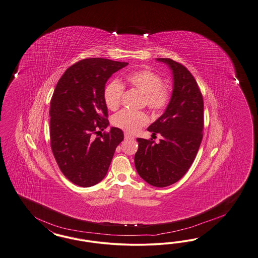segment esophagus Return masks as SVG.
<instances>
[{"label": "esophagus", "instance_id": "34e87169", "mask_svg": "<svg viewBox=\"0 0 258 258\" xmlns=\"http://www.w3.org/2000/svg\"><path fill=\"white\" fill-rule=\"evenodd\" d=\"M124 138H125V139H131V140H134V136L128 134H124Z\"/></svg>", "mask_w": 258, "mask_h": 258}]
</instances>
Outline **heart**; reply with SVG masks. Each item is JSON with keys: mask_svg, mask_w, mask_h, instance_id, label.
<instances>
[{"mask_svg": "<svg viewBox=\"0 0 258 258\" xmlns=\"http://www.w3.org/2000/svg\"><path fill=\"white\" fill-rule=\"evenodd\" d=\"M128 87L143 94V104L153 113L164 110L170 102L172 89L163 82L159 73L149 69L133 71L125 76ZM124 87L119 81L109 82L104 89V101L108 109L116 110L120 107L124 95ZM150 122L149 115L144 111H131L123 109L111 118V124L128 134L138 132Z\"/></svg>", "mask_w": 258, "mask_h": 258, "instance_id": "obj_1", "label": "heart"}]
</instances>
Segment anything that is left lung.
Here are the masks:
<instances>
[{"label":"left lung","mask_w":258,"mask_h":258,"mask_svg":"<svg viewBox=\"0 0 258 258\" xmlns=\"http://www.w3.org/2000/svg\"><path fill=\"white\" fill-rule=\"evenodd\" d=\"M157 60L169 64L174 80L166 111L148 127L163 138L159 144L137 138L134 163L147 183L164 187L183 177L196 159L203 138L204 102L197 82L185 66L169 58Z\"/></svg>","instance_id":"1"}]
</instances>
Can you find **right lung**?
Here are the masks:
<instances>
[{
	"instance_id": "right-lung-1",
	"label": "right lung",
	"mask_w": 258,
	"mask_h": 258,
	"mask_svg": "<svg viewBox=\"0 0 258 258\" xmlns=\"http://www.w3.org/2000/svg\"><path fill=\"white\" fill-rule=\"evenodd\" d=\"M88 58L71 66L59 79L50 101V147L62 174L73 184L91 187L107 174L122 130L108 125L104 89L107 79L127 66Z\"/></svg>"
}]
</instances>
